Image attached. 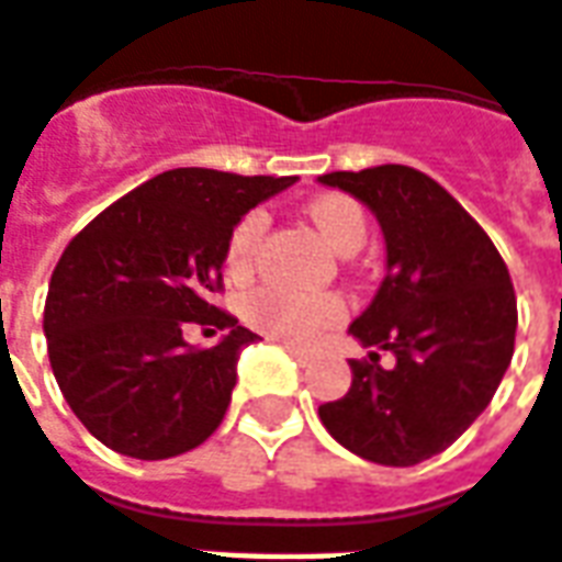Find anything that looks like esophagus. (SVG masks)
I'll return each instance as SVG.
<instances>
[{
  "label": "esophagus",
  "instance_id": "34e87169",
  "mask_svg": "<svg viewBox=\"0 0 562 562\" xmlns=\"http://www.w3.org/2000/svg\"><path fill=\"white\" fill-rule=\"evenodd\" d=\"M270 340L280 342L282 349H285V352H292L294 358L301 361V364H306V361H310V352H306L304 346H297V342H294V340H282V337H270Z\"/></svg>",
  "mask_w": 562,
  "mask_h": 562
}]
</instances>
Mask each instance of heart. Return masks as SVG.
Instances as JSON below:
<instances>
[{"label": "heart", "mask_w": 562, "mask_h": 562, "mask_svg": "<svg viewBox=\"0 0 562 562\" xmlns=\"http://www.w3.org/2000/svg\"><path fill=\"white\" fill-rule=\"evenodd\" d=\"M310 220L316 222L322 237L328 240L337 252L349 256L367 237L364 210L346 195H322L310 201ZM268 232V216L265 210H252L244 220L234 225L225 246V268L232 273H246L252 270L258 256L261 237ZM244 316L256 328L268 330L282 340L306 342L316 334L328 330L342 318V301L337 294H294L280 285H258L246 294Z\"/></svg>", "instance_id": "obj_1"}]
</instances>
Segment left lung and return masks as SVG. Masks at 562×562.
<instances>
[{
	"mask_svg": "<svg viewBox=\"0 0 562 562\" xmlns=\"http://www.w3.org/2000/svg\"><path fill=\"white\" fill-rule=\"evenodd\" d=\"M376 213L389 273L352 337L376 349L349 361L352 389L318 418L352 454L413 467L446 451L503 382L518 328L508 268L479 222L409 165L322 173ZM395 355L391 371L378 364Z\"/></svg>",
	"mask_w": 562,
	"mask_h": 562,
	"instance_id": "left-lung-1",
	"label": "left lung"
}]
</instances>
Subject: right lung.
Here are the masks:
<instances>
[{
	"label": "right lung",
	"mask_w": 562,
	"mask_h": 562,
	"mask_svg": "<svg viewBox=\"0 0 562 562\" xmlns=\"http://www.w3.org/2000/svg\"><path fill=\"white\" fill-rule=\"evenodd\" d=\"M294 177L173 168L102 210L56 261L44 334L56 385L99 442L126 458L192 451L225 418L240 349L258 337L210 304L234 225ZM189 324L225 329L210 350Z\"/></svg>",
	"instance_id": "right-lung-1"
}]
</instances>
